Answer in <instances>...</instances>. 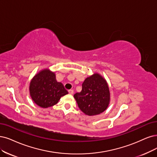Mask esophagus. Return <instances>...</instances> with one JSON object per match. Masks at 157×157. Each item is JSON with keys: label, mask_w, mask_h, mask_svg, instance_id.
Returning a JSON list of instances; mask_svg holds the SVG:
<instances>
[{"label": "esophagus", "mask_w": 157, "mask_h": 157, "mask_svg": "<svg viewBox=\"0 0 157 157\" xmlns=\"http://www.w3.org/2000/svg\"><path fill=\"white\" fill-rule=\"evenodd\" d=\"M68 93H69L70 94H74L73 90H68Z\"/></svg>", "instance_id": "34e87169"}]
</instances>
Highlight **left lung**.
<instances>
[{
    "instance_id": "left-lung-1",
    "label": "left lung",
    "mask_w": 157,
    "mask_h": 157,
    "mask_svg": "<svg viewBox=\"0 0 157 157\" xmlns=\"http://www.w3.org/2000/svg\"><path fill=\"white\" fill-rule=\"evenodd\" d=\"M74 98L84 114L94 116L107 109L111 94L106 79L100 74L94 73L85 79L82 91L75 93Z\"/></svg>"
}]
</instances>
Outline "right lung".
<instances>
[{"mask_svg":"<svg viewBox=\"0 0 157 157\" xmlns=\"http://www.w3.org/2000/svg\"><path fill=\"white\" fill-rule=\"evenodd\" d=\"M30 95L33 102L42 108H48L58 103L68 92L63 85L56 80V74L48 68L40 71L32 79Z\"/></svg>","mask_w":157,"mask_h":157,"instance_id":"obj_1","label":"right lung"}]
</instances>
